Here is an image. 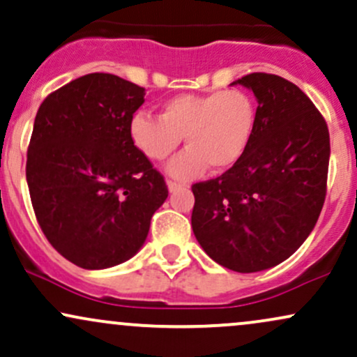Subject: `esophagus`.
Here are the masks:
<instances>
[{
    "instance_id": "1",
    "label": "esophagus",
    "mask_w": 357,
    "mask_h": 357,
    "mask_svg": "<svg viewBox=\"0 0 357 357\" xmlns=\"http://www.w3.org/2000/svg\"><path fill=\"white\" fill-rule=\"evenodd\" d=\"M167 187H169V192H175V190H178V188H182L185 185H183V183L174 182V180H167Z\"/></svg>"
}]
</instances>
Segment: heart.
<instances>
[{"instance_id":"1","label":"heart","mask_w":357,"mask_h":357,"mask_svg":"<svg viewBox=\"0 0 357 357\" xmlns=\"http://www.w3.org/2000/svg\"><path fill=\"white\" fill-rule=\"evenodd\" d=\"M257 125V107L245 91L224 90L205 95H178L167 100L162 115L138 112L130 120L133 145L150 160H163L185 138L182 150L167 165L170 177L197 178L205 170L225 172L241 162Z\"/></svg>"}]
</instances>
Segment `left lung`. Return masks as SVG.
Instances as JSON below:
<instances>
[{
    "mask_svg": "<svg viewBox=\"0 0 357 357\" xmlns=\"http://www.w3.org/2000/svg\"><path fill=\"white\" fill-rule=\"evenodd\" d=\"M257 100L249 150L220 177L195 183L192 229L205 254L230 271L259 272L291 257L326 199L329 130L309 96L269 73L236 79Z\"/></svg>",
    "mask_w": 357,
    "mask_h": 357,
    "instance_id": "obj_1",
    "label": "left lung"
}]
</instances>
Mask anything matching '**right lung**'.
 <instances>
[{"mask_svg":"<svg viewBox=\"0 0 357 357\" xmlns=\"http://www.w3.org/2000/svg\"><path fill=\"white\" fill-rule=\"evenodd\" d=\"M145 88L90 73L40 105L26 160L38 224L54 249L88 271L135 255L169 197L165 180L130 138Z\"/></svg>","mask_w":357,"mask_h":357,"instance_id":"obj_1","label":"right lung"}]
</instances>
